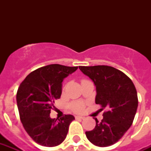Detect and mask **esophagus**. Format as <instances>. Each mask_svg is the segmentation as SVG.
I'll list each match as a JSON object with an SVG mask.
<instances>
[{"mask_svg": "<svg viewBox=\"0 0 151 151\" xmlns=\"http://www.w3.org/2000/svg\"><path fill=\"white\" fill-rule=\"evenodd\" d=\"M75 118H76V119H77V120H82V119H84L85 117H82V116H76Z\"/></svg>", "mask_w": 151, "mask_h": 151, "instance_id": "esophagus-1", "label": "esophagus"}]
</instances>
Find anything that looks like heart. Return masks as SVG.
Segmentation results:
<instances>
[{"label":"heart","instance_id":"1","mask_svg":"<svg viewBox=\"0 0 151 151\" xmlns=\"http://www.w3.org/2000/svg\"><path fill=\"white\" fill-rule=\"evenodd\" d=\"M71 106H72V109H73L74 111H77V112L81 111V110H83V107H84L83 103H74L71 105Z\"/></svg>","mask_w":151,"mask_h":151}]
</instances>
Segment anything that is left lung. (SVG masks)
I'll return each instance as SVG.
<instances>
[{
    "label": "left lung",
    "instance_id": "8db88e82",
    "mask_svg": "<svg viewBox=\"0 0 151 151\" xmlns=\"http://www.w3.org/2000/svg\"><path fill=\"white\" fill-rule=\"evenodd\" d=\"M80 70L93 81L96 103L103 113L102 122L85 132L88 139L96 146L105 147L117 143L133 122L138 107L137 92L133 82L123 72L112 66H79Z\"/></svg>",
    "mask_w": 151,
    "mask_h": 151
}]
</instances>
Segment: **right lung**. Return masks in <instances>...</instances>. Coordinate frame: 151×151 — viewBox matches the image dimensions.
I'll use <instances>...</instances> for the list:
<instances>
[{
    "label": "right lung",
    "instance_id": "right-lung-1",
    "mask_svg": "<svg viewBox=\"0 0 151 151\" xmlns=\"http://www.w3.org/2000/svg\"><path fill=\"white\" fill-rule=\"evenodd\" d=\"M78 70V66L51 64L33 71L21 83L16 101L22 124L37 143L55 147L66 139L73 115L60 119L51 118L55 100L62 94L64 78Z\"/></svg>",
    "mask_w": 151,
    "mask_h": 151
}]
</instances>
